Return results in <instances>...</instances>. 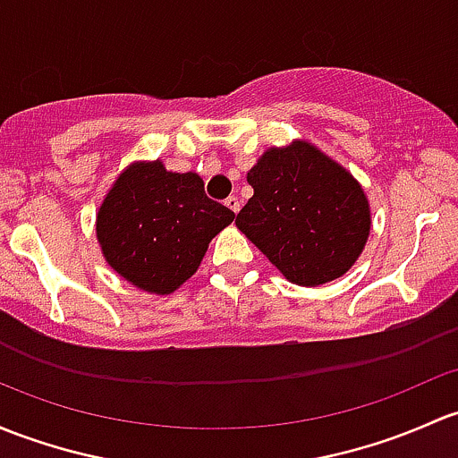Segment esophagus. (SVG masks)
<instances>
[{
	"mask_svg": "<svg viewBox=\"0 0 458 458\" xmlns=\"http://www.w3.org/2000/svg\"><path fill=\"white\" fill-rule=\"evenodd\" d=\"M225 206H228L234 215H237L239 208H242V204H239V197H234V195H230L228 199H225Z\"/></svg>",
	"mask_w": 458,
	"mask_h": 458,
	"instance_id": "1",
	"label": "esophagus"
}]
</instances>
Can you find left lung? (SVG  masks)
<instances>
[{"label": "left lung", "instance_id": "8db88e82", "mask_svg": "<svg viewBox=\"0 0 458 458\" xmlns=\"http://www.w3.org/2000/svg\"><path fill=\"white\" fill-rule=\"evenodd\" d=\"M254 189L237 228L287 281L316 287L346 274L370 233V208L353 175L310 142L267 148L248 173Z\"/></svg>", "mask_w": 458, "mask_h": 458}]
</instances>
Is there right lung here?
<instances>
[{
  "label": "right lung",
  "instance_id": "1",
  "mask_svg": "<svg viewBox=\"0 0 458 458\" xmlns=\"http://www.w3.org/2000/svg\"><path fill=\"white\" fill-rule=\"evenodd\" d=\"M233 219V210L206 195L197 173H171L160 160L136 162L103 199L96 237L124 281L165 296L197 272L210 239Z\"/></svg>",
  "mask_w": 458,
  "mask_h": 458
}]
</instances>
